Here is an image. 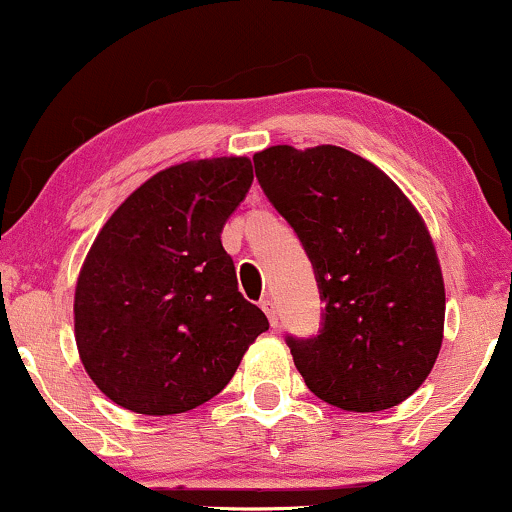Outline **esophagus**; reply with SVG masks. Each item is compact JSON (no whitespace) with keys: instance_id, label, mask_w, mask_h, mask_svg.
Wrapping results in <instances>:
<instances>
[{"instance_id":"1","label":"esophagus","mask_w":512,"mask_h":512,"mask_svg":"<svg viewBox=\"0 0 512 512\" xmlns=\"http://www.w3.org/2000/svg\"><path fill=\"white\" fill-rule=\"evenodd\" d=\"M260 307H262L264 312H267L269 324H272L274 329H276V326H279V315H276V305H274V300H272V298H264L262 303H260Z\"/></svg>"}]
</instances>
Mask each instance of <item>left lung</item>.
<instances>
[{"mask_svg": "<svg viewBox=\"0 0 512 512\" xmlns=\"http://www.w3.org/2000/svg\"><path fill=\"white\" fill-rule=\"evenodd\" d=\"M257 181L310 257L326 303L315 338L288 336L307 389L341 410L403 403L439 357L446 288L415 205L336 145L257 152Z\"/></svg>", "mask_w": 512, "mask_h": 512, "instance_id": "8db88e82", "label": "left lung"}]
</instances>
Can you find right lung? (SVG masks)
I'll list each match as a JSON object with an SVG mask.
<instances>
[{
    "mask_svg": "<svg viewBox=\"0 0 512 512\" xmlns=\"http://www.w3.org/2000/svg\"><path fill=\"white\" fill-rule=\"evenodd\" d=\"M252 183L248 157L159 171L107 219L80 267V362L109 400L178 415L229 384L267 317L238 291L221 229Z\"/></svg>",
    "mask_w": 512,
    "mask_h": 512,
    "instance_id": "1",
    "label": "right lung"
}]
</instances>
